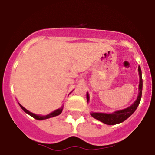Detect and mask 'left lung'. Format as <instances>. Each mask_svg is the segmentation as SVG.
Segmentation results:
<instances>
[{
  "label": "left lung",
  "mask_w": 155,
  "mask_h": 155,
  "mask_svg": "<svg viewBox=\"0 0 155 155\" xmlns=\"http://www.w3.org/2000/svg\"><path fill=\"white\" fill-rule=\"evenodd\" d=\"M138 72H139L140 76V83H139V94L137 96V99L135 101L133 104L130 107H126L125 109L120 110V111H115L113 113H99V112H91V116L94 117L97 120L101 121L104 124L107 125H115L124 122L126 119H127L130 115L136 111L140 102L141 96H142V88H143V79H142V73H141L140 67H138ZM87 102L90 100L88 93H87Z\"/></svg>",
  "instance_id": "left-lung-1"
}]
</instances>
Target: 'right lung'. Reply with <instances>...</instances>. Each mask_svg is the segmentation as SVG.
I'll return each instance as SVG.
<instances>
[{
	"label": "right lung",
	"mask_w": 155,
	"mask_h": 155,
	"mask_svg": "<svg viewBox=\"0 0 155 155\" xmlns=\"http://www.w3.org/2000/svg\"><path fill=\"white\" fill-rule=\"evenodd\" d=\"M19 106L21 107V108L22 110H23L24 111H25V113H27L28 115H29L30 116H32L33 118H36V119H37V120H44V119H47V118H51V117H54V116H57V115H60L61 112H62V109H63V107H61V108H58V109L55 110V111H54L53 112L50 113L49 115H45V116H42V115H36V114H33V113L30 112L29 111H28L27 109H25V107H23V106H21V104H19Z\"/></svg>",
	"instance_id": "1"
}]
</instances>
